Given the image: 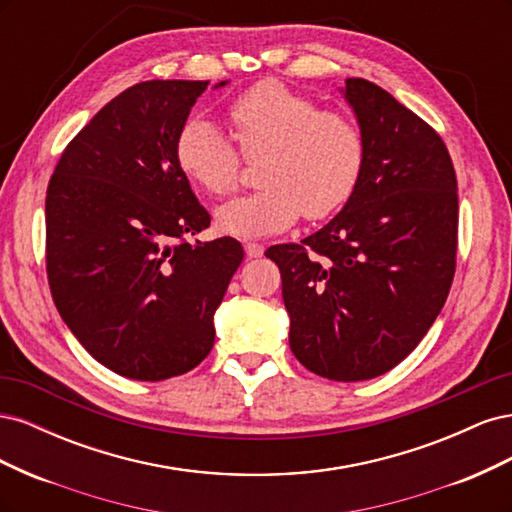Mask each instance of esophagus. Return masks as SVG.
I'll return each mask as SVG.
<instances>
[{
  "instance_id": "1",
  "label": "esophagus",
  "mask_w": 512,
  "mask_h": 512,
  "mask_svg": "<svg viewBox=\"0 0 512 512\" xmlns=\"http://www.w3.org/2000/svg\"><path fill=\"white\" fill-rule=\"evenodd\" d=\"M243 250H245L247 258H260L262 254H265V247H262L260 243H245Z\"/></svg>"
}]
</instances>
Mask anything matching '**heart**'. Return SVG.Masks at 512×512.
I'll return each mask as SVG.
<instances>
[{"instance_id": "1", "label": "heart", "mask_w": 512, "mask_h": 512, "mask_svg": "<svg viewBox=\"0 0 512 512\" xmlns=\"http://www.w3.org/2000/svg\"><path fill=\"white\" fill-rule=\"evenodd\" d=\"M243 156L256 158L258 190L230 198L215 211L220 232L260 239L301 218L322 220L344 207L359 185L365 141L356 123L277 81L247 89L228 108ZM179 168L200 190L235 188L241 158L230 138L205 117H192L175 141Z\"/></svg>"}]
</instances>
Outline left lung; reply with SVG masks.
<instances>
[{"mask_svg": "<svg viewBox=\"0 0 512 512\" xmlns=\"http://www.w3.org/2000/svg\"><path fill=\"white\" fill-rule=\"evenodd\" d=\"M365 141L344 209L301 243L265 252L282 273L290 350L314 374H386L418 346L448 297L457 256V177L440 134L365 79H346Z\"/></svg>", "mask_w": 512, "mask_h": 512, "instance_id": "1", "label": "left lung"}]
</instances>
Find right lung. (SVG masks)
I'll return each mask as SVG.
<instances>
[{"label": "right lung", "mask_w": 512, "mask_h": 512, "mask_svg": "<svg viewBox=\"0 0 512 512\" xmlns=\"http://www.w3.org/2000/svg\"><path fill=\"white\" fill-rule=\"evenodd\" d=\"M209 81H145L108 102L61 153L46 190V275L57 312L98 363L158 382L213 348V314L243 260L175 158ZM226 81L215 85V89Z\"/></svg>", "instance_id": "obj_1"}]
</instances>
